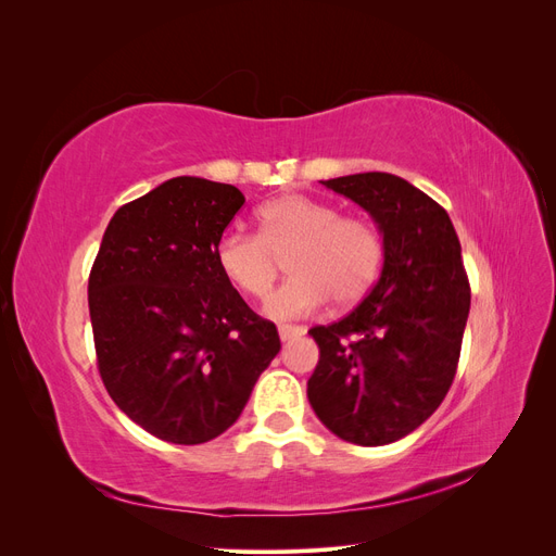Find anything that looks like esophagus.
<instances>
[{"instance_id":"34e87169","label":"esophagus","mask_w":556,"mask_h":556,"mask_svg":"<svg viewBox=\"0 0 556 556\" xmlns=\"http://www.w3.org/2000/svg\"><path fill=\"white\" fill-rule=\"evenodd\" d=\"M304 333H306V329L296 327V325H280L278 327L280 341H292V339H296V336H304Z\"/></svg>"}]
</instances>
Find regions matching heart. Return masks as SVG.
Here are the masks:
<instances>
[{"label": "heart", "instance_id": "obj_1", "mask_svg": "<svg viewBox=\"0 0 556 556\" xmlns=\"http://www.w3.org/2000/svg\"><path fill=\"white\" fill-rule=\"evenodd\" d=\"M384 257L374 223L306 194H282L257 211V237L227 231L215 245V264L233 290L264 301L285 260L292 274L266 304L276 319L362 301L378 280Z\"/></svg>", "mask_w": 556, "mask_h": 556}]
</instances>
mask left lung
Returning a JSON list of instances; mask_svg holds the SVG:
<instances>
[{
	"label": "left lung",
	"instance_id": "obj_1",
	"mask_svg": "<svg viewBox=\"0 0 556 556\" xmlns=\"http://www.w3.org/2000/svg\"><path fill=\"white\" fill-rule=\"evenodd\" d=\"M319 182L374 217L384 262L355 311L308 331L319 348L308 401L339 439L387 445L433 415L457 374L470 308L462 245L445 208L399 176Z\"/></svg>",
	"mask_w": 556,
	"mask_h": 556
}]
</instances>
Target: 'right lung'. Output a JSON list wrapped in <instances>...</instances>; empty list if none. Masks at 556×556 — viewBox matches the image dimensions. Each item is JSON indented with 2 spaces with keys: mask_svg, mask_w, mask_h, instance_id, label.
<instances>
[{
  "mask_svg": "<svg viewBox=\"0 0 556 556\" xmlns=\"http://www.w3.org/2000/svg\"><path fill=\"white\" fill-rule=\"evenodd\" d=\"M243 204L233 185L172 178L115 211L92 264L99 376L115 406L166 443L227 431L280 350L276 325L215 264Z\"/></svg>",
  "mask_w": 556,
  "mask_h": 556,
  "instance_id": "add662e5",
  "label": "right lung"
}]
</instances>
